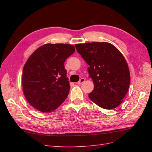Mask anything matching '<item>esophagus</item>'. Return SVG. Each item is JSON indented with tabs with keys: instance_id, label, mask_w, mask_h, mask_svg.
<instances>
[{
	"instance_id": "1",
	"label": "esophagus",
	"mask_w": 152,
	"mask_h": 152,
	"mask_svg": "<svg viewBox=\"0 0 152 152\" xmlns=\"http://www.w3.org/2000/svg\"><path fill=\"white\" fill-rule=\"evenodd\" d=\"M85 80H86V79L85 78H81L80 80V81L78 82V84H82V83H83V82H85Z\"/></svg>"
}]
</instances>
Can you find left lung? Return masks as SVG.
Instances as JSON below:
<instances>
[{"mask_svg": "<svg viewBox=\"0 0 152 152\" xmlns=\"http://www.w3.org/2000/svg\"><path fill=\"white\" fill-rule=\"evenodd\" d=\"M75 47L89 65V76L94 83L89 98L104 109L117 108L127 94L131 81L124 56L108 42L76 44Z\"/></svg>", "mask_w": 152, "mask_h": 152, "instance_id": "obj_1", "label": "left lung"}]
</instances>
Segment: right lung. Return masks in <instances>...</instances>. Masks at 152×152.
I'll return each instance as SVG.
<instances>
[{
	"instance_id": "add662e5",
	"label": "right lung",
	"mask_w": 152,
	"mask_h": 152,
	"mask_svg": "<svg viewBox=\"0 0 152 152\" xmlns=\"http://www.w3.org/2000/svg\"><path fill=\"white\" fill-rule=\"evenodd\" d=\"M74 51L70 44H46L28 57L23 71V91L37 110L52 112L67 97L70 85L64 63Z\"/></svg>"
}]
</instances>
